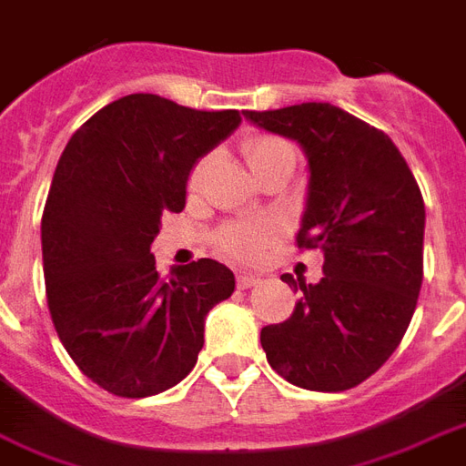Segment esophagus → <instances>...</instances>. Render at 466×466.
Masks as SVG:
<instances>
[{
    "label": "esophagus",
    "instance_id": "obj_1",
    "mask_svg": "<svg viewBox=\"0 0 466 466\" xmlns=\"http://www.w3.org/2000/svg\"><path fill=\"white\" fill-rule=\"evenodd\" d=\"M258 280H261L258 273H247V271L237 273V286H239V289H251V286H257Z\"/></svg>",
    "mask_w": 466,
    "mask_h": 466
}]
</instances>
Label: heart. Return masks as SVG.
Returning a JSON list of instances; mask_svg holds the SVG:
<instances>
[{
    "label": "heart",
    "mask_w": 466,
    "mask_h": 466,
    "mask_svg": "<svg viewBox=\"0 0 466 466\" xmlns=\"http://www.w3.org/2000/svg\"><path fill=\"white\" fill-rule=\"evenodd\" d=\"M241 156L251 168V173L261 177L271 168L279 166H290L296 163V148L290 147L286 138L276 137V134H254V137L244 138L241 144ZM209 158H200L195 163L190 176H187V190L198 193L202 186V180L208 176ZM276 237V225L266 222V219H251V222H234V225H225L215 234V251L227 258H254L268 241Z\"/></svg>",
    "instance_id": "obj_1"
}]
</instances>
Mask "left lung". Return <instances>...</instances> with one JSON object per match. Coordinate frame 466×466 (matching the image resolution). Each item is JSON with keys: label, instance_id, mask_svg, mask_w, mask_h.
Segmentation results:
<instances>
[{"label": "left lung", "instance_id": "left-lung-1", "mask_svg": "<svg viewBox=\"0 0 466 466\" xmlns=\"http://www.w3.org/2000/svg\"><path fill=\"white\" fill-rule=\"evenodd\" d=\"M244 115L305 148L310 187L296 244L325 254L315 286L280 276L303 298L289 319L261 329L266 360L300 389H354L396 351L418 305L420 187L381 129L329 102Z\"/></svg>", "mask_w": 466, "mask_h": 466}]
</instances>
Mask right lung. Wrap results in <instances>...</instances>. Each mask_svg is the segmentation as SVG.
<instances>
[{
    "mask_svg": "<svg viewBox=\"0 0 466 466\" xmlns=\"http://www.w3.org/2000/svg\"><path fill=\"white\" fill-rule=\"evenodd\" d=\"M241 122L127 95L70 137L41 219L46 298L60 342L90 381L147 399L193 371L205 315L234 290L227 266L200 258L161 276L151 241L186 208L195 161Z\"/></svg>",
    "mask_w": 466,
    "mask_h": 466,
    "instance_id": "obj_1",
    "label": "right lung"
}]
</instances>
